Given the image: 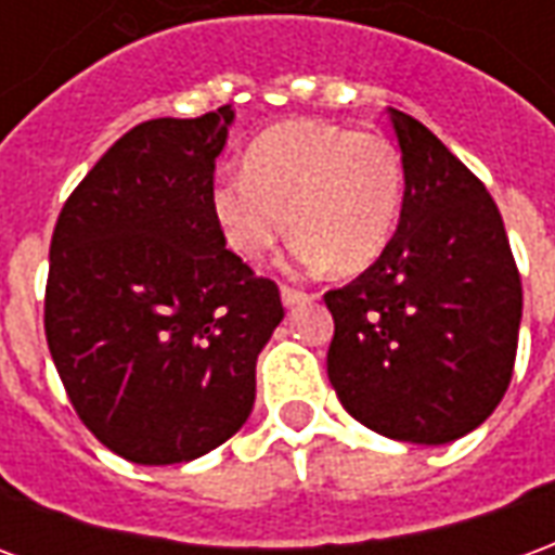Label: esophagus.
Listing matches in <instances>:
<instances>
[{
	"label": "esophagus",
	"mask_w": 555,
	"mask_h": 555,
	"mask_svg": "<svg viewBox=\"0 0 555 555\" xmlns=\"http://www.w3.org/2000/svg\"><path fill=\"white\" fill-rule=\"evenodd\" d=\"M312 300V294H306L300 288H291V285H282V302L285 306H297V302H306Z\"/></svg>",
	"instance_id": "34e87169"
}]
</instances>
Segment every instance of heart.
<instances>
[{"mask_svg": "<svg viewBox=\"0 0 555 555\" xmlns=\"http://www.w3.org/2000/svg\"><path fill=\"white\" fill-rule=\"evenodd\" d=\"M404 163L372 130L297 118L255 139L243 171H219L210 205L231 253L261 261L288 219L302 267L362 270L380 258L401 217Z\"/></svg>", "mask_w": 555, "mask_h": 555, "instance_id": "1", "label": "heart"}]
</instances>
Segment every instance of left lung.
<instances>
[{
    "label": "left lung",
    "instance_id": "1",
    "mask_svg": "<svg viewBox=\"0 0 555 555\" xmlns=\"http://www.w3.org/2000/svg\"><path fill=\"white\" fill-rule=\"evenodd\" d=\"M404 205L380 258L324 294L341 408L401 442L478 428L512 384L524 285L500 207L428 127L392 109Z\"/></svg>",
    "mask_w": 555,
    "mask_h": 555
}]
</instances>
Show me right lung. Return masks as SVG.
Returning a JSON list of instances; mask_svg holds the SVG:
<instances>
[{"mask_svg": "<svg viewBox=\"0 0 555 555\" xmlns=\"http://www.w3.org/2000/svg\"><path fill=\"white\" fill-rule=\"evenodd\" d=\"M231 118L222 106L127 130L55 219L47 345L82 425L133 464H183L237 434L285 318L210 205Z\"/></svg>", "mask_w": 555, "mask_h": 555, "instance_id": "obj_1", "label": "right lung"}]
</instances>
